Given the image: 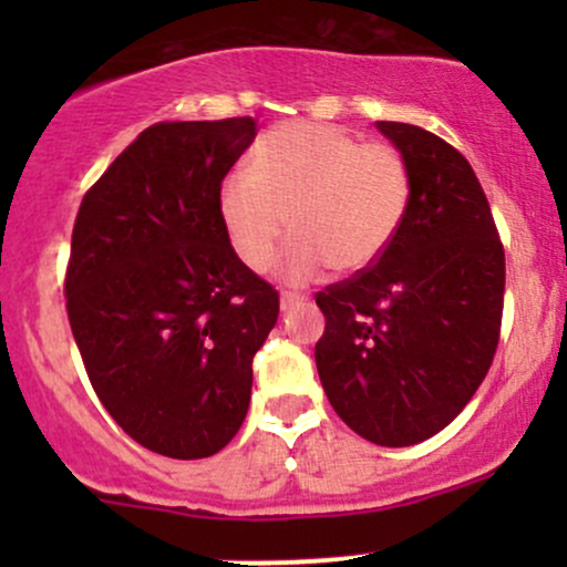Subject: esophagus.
Here are the masks:
<instances>
[{"label": "esophagus", "mask_w": 567, "mask_h": 567, "mask_svg": "<svg viewBox=\"0 0 567 567\" xmlns=\"http://www.w3.org/2000/svg\"><path fill=\"white\" fill-rule=\"evenodd\" d=\"M306 296H301V292H290V290H282V296H279V306H282V311L292 309V306L303 303Z\"/></svg>", "instance_id": "1"}]
</instances>
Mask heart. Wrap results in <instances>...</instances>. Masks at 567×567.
Returning a JSON list of instances; mask_svg holds the SVG:
<instances>
[{"mask_svg":"<svg viewBox=\"0 0 567 567\" xmlns=\"http://www.w3.org/2000/svg\"><path fill=\"white\" fill-rule=\"evenodd\" d=\"M410 197L408 159L392 143H362L324 122H285L256 143L247 173L220 184L218 207L247 269H269L292 231L282 275L309 282L324 266L336 275L370 269L405 224Z\"/></svg>","mask_w":567,"mask_h":567,"instance_id":"b5f03b06","label":"heart"}]
</instances>
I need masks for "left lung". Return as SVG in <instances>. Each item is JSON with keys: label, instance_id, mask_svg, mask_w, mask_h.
Masks as SVG:
<instances>
[{"label": "left lung", "instance_id": "obj_1", "mask_svg": "<svg viewBox=\"0 0 567 567\" xmlns=\"http://www.w3.org/2000/svg\"><path fill=\"white\" fill-rule=\"evenodd\" d=\"M408 159L405 224L370 269L317 292L315 347L330 405L375 445L445 429L483 383L504 315V245L458 148L405 122H379Z\"/></svg>", "mask_w": 567, "mask_h": 567}]
</instances>
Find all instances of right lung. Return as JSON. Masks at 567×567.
Here are the masks:
<instances>
[{
	"mask_svg": "<svg viewBox=\"0 0 567 567\" xmlns=\"http://www.w3.org/2000/svg\"><path fill=\"white\" fill-rule=\"evenodd\" d=\"M256 133L252 116L146 127L87 188L71 231L63 292L87 379L125 434L167 458L229 445L279 315L218 207Z\"/></svg>",
	"mask_w": 567,
	"mask_h": 567,
	"instance_id": "obj_1",
	"label": "right lung"
}]
</instances>
